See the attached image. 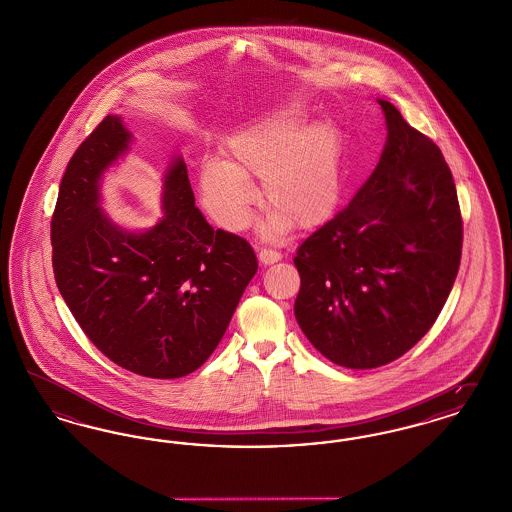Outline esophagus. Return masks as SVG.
Returning <instances> with one entry per match:
<instances>
[{"label": "esophagus", "mask_w": 512, "mask_h": 512, "mask_svg": "<svg viewBox=\"0 0 512 512\" xmlns=\"http://www.w3.org/2000/svg\"><path fill=\"white\" fill-rule=\"evenodd\" d=\"M259 261L263 263V265H272V263H278L280 259H282V253L280 251H276V249H267V247H263V249H259Z\"/></svg>", "instance_id": "1"}]
</instances>
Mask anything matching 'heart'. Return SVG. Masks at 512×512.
I'll return each mask as SVG.
<instances>
[{
    "instance_id": "1",
    "label": "heart",
    "mask_w": 512,
    "mask_h": 512,
    "mask_svg": "<svg viewBox=\"0 0 512 512\" xmlns=\"http://www.w3.org/2000/svg\"><path fill=\"white\" fill-rule=\"evenodd\" d=\"M226 159H211L199 172L205 209L222 228L240 232L259 203V178L268 215L267 236H284L297 224L317 228L330 219L343 194V147L338 126L309 122V113L288 105L234 132Z\"/></svg>"
}]
</instances>
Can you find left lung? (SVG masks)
Returning a JSON list of instances; mask_svg holds the SVG:
<instances>
[{
	"label": "left lung",
	"mask_w": 512,
	"mask_h": 512,
	"mask_svg": "<svg viewBox=\"0 0 512 512\" xmlns=\"http://www.w3.org/2000/svg\"><path fill=\"white\" fill-rule=\"evenodd\" d=\"M388 138L365 186L293 259L295 318L336 365L376 368L436 322L461 265L463 220L439 147L378 99Z\"/></svg>",
	"instance_id": "1"
}]
</instances>
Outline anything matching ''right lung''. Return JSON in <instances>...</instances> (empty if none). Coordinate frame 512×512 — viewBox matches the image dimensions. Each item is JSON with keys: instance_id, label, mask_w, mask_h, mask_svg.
<instances>
[{"instance_id": "right-lung-1", "label": "right lung", "mask_w": 512, "mask_h": 512, "mask_svg": "<svg viewBox=\"0 0 512 512\" xmlns=\"http://www.w3.org/2000/svg\"><path fill=\"white\" fill-rule=\"evenodd\" d=\"M132 140L121 117L107 115L74 151L51 219L53 274L107 359L147 378H182L217 349L257 257L195 207L182 155L163 174L155 226L126 230L107 217L101 180Z\"/></svg>"}]
</instances>
